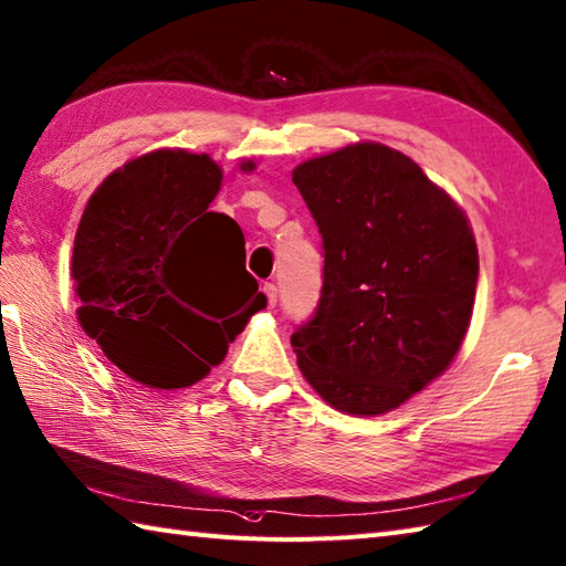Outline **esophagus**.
Returning a JSON list of instances; mask_svg holds the SVG:
<instances>
[{"instance_id":"1","label":"esophagus","mask_w":566,"mask_h":566,"mask_svg":"<svg viewBox=\"0 0 566 566\" xmlns=\"http://www.w3.org/2000/svg\"><path fill=\"white\" fill-rule=\"evenodd\" d=\"M262 292H264V296H268V304L274 306L276 304V286L272 282H268L262 286Z\"/></svg>"}]
</instances>
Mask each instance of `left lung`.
Returning a JSON list of instances; mask_svg holds the SVG:
<instances>
[{
    "mask_svg": "<svg viewBox=\"0 0 566 566\" xmlns=\"http://www.w3.org/2000/svg\"><path fill=\"white\" fill-rule=\"evenodd\" d=\"M292 181L324 240L318 306L292 334L298 368L340 412H390L437 380L467 336L479 282L469 218L378 142L298 164Z\"/></svg>",
    "mask_w": 566,
    "mask_h": 566,
    "instance_id": "obj_1",
    "label": "left lung"
}]
</instances>
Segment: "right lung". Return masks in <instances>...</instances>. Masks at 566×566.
Returning a JSON list of instances; mask_svg holds the SVG:
<instances>
[{"instance_id":"1","label":"right lung","mask_w":566,"mask_h":566,"mask_svg":"<svg viewBox=\"0 0 566 566\" xmlns=\"http://www.w3.org/2000/svg\"><path fill=\"white\" fill-rule=\"evenodd\" d=\"M220 181L208 154L149 151L97 186L75 232L77 321L154 390L206 378L268 304L245 270L240 226L208 210Z\"/></svg>"}]
</instances>
